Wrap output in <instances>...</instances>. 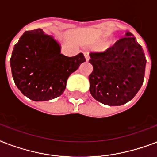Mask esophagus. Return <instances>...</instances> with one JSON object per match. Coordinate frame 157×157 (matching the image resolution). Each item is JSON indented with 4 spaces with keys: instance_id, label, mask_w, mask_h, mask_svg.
<instances>
[{
    "instance_id": "1",
    "label": "esophagus",
    "mask_w": 157,
    "mask_h": 157,
    "mask_svg": "<svg viewBox=\"0 0 157 157\" xmlns=\"http://www.w3.org/2000/svg\"><path fill=\"white\" fill-rule=\"evenodd\" d=\"M84 56L86 58V61H89V59H90V55H89L88 52H84Z\"/></svg>"
}]
</instances>
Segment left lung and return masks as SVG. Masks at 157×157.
<instances>
[{
  "instance_id": "left-lung-1",
  "label": "left lung",
  "mask_w": 157,
  "mask_h": 157,
  "mask_svg": "<svg viewBox=\"0 0 157 157\" xmlns=\"http://www.w3.org/2000/svg\"><path fill=\"white\" fill-rule=\"evenodd\" d=\"M93 71L90 92L96 100L120 106L136 95L144 83L146 58L143 48L129 32L104 52L90 53Z\"/></svg>"
}]
</instances>
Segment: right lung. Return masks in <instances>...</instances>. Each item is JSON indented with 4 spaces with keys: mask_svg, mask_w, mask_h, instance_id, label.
Wrapping results in <instances>:
<instances>
[{
    "mask_svg": "<svg viewBox=\"0 0 157 157\" xmlns=\"http://www.w3.org/2000/svg\"><path fill=\"white\" fill-rule=\"evenodd\" d=\"M12 76L23 95L33 101L59 97L72 72L86 62L83 54L67 57L53 36L42 29L26 31L13 47L10 58Z\"/></svg>",
    "mask_w": 157,
    "mask_h": 157,
    "instance_id": "add662e5",
    "label": "right lung"
}]
</instances>
